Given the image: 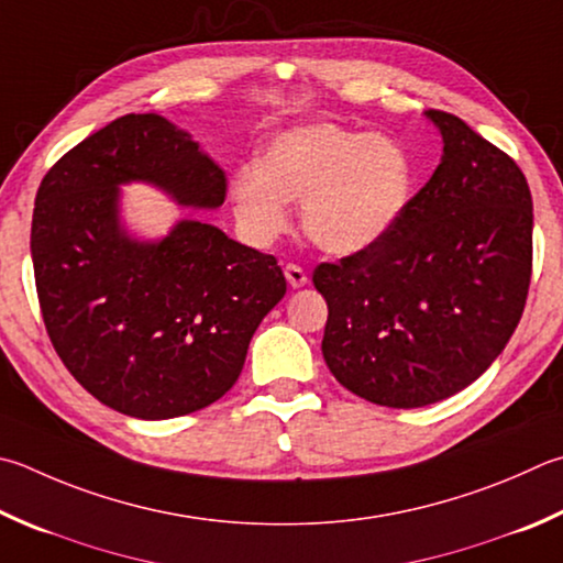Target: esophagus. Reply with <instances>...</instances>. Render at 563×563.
<instances>
[{"instance_id": "1", "label": "esophagus", "mask_w": 563, "mask_h": 563, "mask_svg": "<svg viewBox=\"0 0 563 563\" xmlns=\"http://www.w3.org/2000/svg\"><path fill=\"white\" fill-rule=\"evenodd\" d=\"M285 278L292 285V288H302L308 283V273H305L298 263H288L285 265Z\"/></svg>"}]
</instances>
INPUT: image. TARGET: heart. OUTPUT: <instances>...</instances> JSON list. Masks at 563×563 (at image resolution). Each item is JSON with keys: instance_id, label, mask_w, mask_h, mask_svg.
Returning <instances> with one entry per match:
<instances>
[{"instance_id": "1", "label": "heart", "mask_w": 563, "mask_h": 563, "mask_svg": "<svg viewBox=\"0 0 563 563\" xmlns=\"http://www.w3.org/2000/svg\"><path fill=\"white\" fill-rule=\"evenodd\" d=\"M413 167L401 142L332 122L275 137L261 165L231 175L233 211L251 239L288 229V201H302V229L330 253H354L394 227L411 197Z\"/></svg>"}]
</instances>
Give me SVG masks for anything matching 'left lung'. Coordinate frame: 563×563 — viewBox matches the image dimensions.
I'll return each instance as SVG.
<instances>
[{"mask_svg": "<svg viewBox=\"0 0 563 563\" xmlns=\"http://www.w3.org/2000/svg\"><path fill=\"white\" fill-rule=\"evenodd\" d=\"M443 162L379 241L312 273L324 362L366 401L418 408L473 384L512 336L531 280V194L517 162L428 110Z\"/></svg>", "mask_w": 563, "mask_h": 563, "instance_id": "obj_1", "label": "left lung"}]
</instances>
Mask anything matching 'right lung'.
Segmentation results:
<instances>
[{
	"instance_id": "obj_1",
	"label": "right lung",
	"mask_w": 563,
	"mask_h": 563,
	"mask_svg": "<svg viewBox=\"0 0 563 563\" xmlns=\"http://www.w3.org/2000/svg\"><path fill=\"white\" fill-rule=\"evenodd\" d=\"M145 179L187 207L217 209L227 175L189 132L155 112L122 115L41 179L32 221L36 295L48 340L100 404L175 418L236 384L249 342L288 290L275 255L201 221L162 243L118 227V184Z\"/></svg>"
}]
</instances>
